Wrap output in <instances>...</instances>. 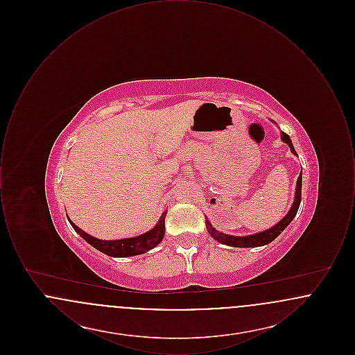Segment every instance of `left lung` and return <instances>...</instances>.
Returning a JSON list of instances; mask_svg holds the SVG:
<instances>
[{
  "label": "left lung",
  "instance_id": "8db88e82",
  "mask_svg": "<svg viewBox=\"0 0 355 355\" xmlns=\"http://www.w3.org/2000/svg\"><path fill=\"white\" fill-rule=\"evenodd\" d=\"M281 138H282L284 142H286L287 145L290 146L291 153H293V154H297L294 146H293V144H291L290 137H288L286 133L281 132ZM301 198H302V173L300 174L298 181H297L295 198H294V202H293V206H291L290 211L287 213L286 217H284L282 220H279L277 225H274L269 230L261 232V233L254 234V236H234L220 233L218 230H216V229L211 226V223H210L209 220H206V227H207L210 236H213L216 241L223 243V245H229V246H234V248H257V246H263V245L270 243L272 239H275L277 236H279L281 232H284L287 225L295 217V214H297V211H298V207H300V203H301Z\"/></svg>",
  "mask_w": 355,
  "mask_h": 355
}]
</instances>
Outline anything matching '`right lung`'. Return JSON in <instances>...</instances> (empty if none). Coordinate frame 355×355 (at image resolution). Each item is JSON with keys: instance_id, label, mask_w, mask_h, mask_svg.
I'll use <instances>...</instances> for the list:
<instances>
[{"instance_id": "obj_1", "label": "right lung", "mask_w": 355, "mask_h": 355, "mask_svg": "<svg viewBox=\"0 0 355 355\" xmlns=\"http://www.w3.org/2000/svg\"><path fill=\"white\" fill-rule=\"evenodd\" d=\"M165 217H166V211L162 214L161 220H158V223L153 227L152 230L145 234H141L135 238L116 239V241H101L94 236H89L78 226H76L71 220H69L73 229L97 250L107 254L110 257H132V255H138L150 250L162 241L165 234Z\"/></svg>"}]
</instances>
